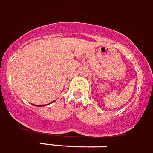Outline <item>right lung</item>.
<instances>
[{
	"label": "right lung",
	"instance_id": "1",
	"mask_svg": "<svg viewBox=\"0 0 153 153\" xmlns=\"http://www.w3.org/2000/svg\"><path fill=\"white\" fill-rule=\"evenodd\" d=\"M34 105H35V106H37V107H43V106H46V105H48V104H44V105H36V104H34Z\"/></svg>",
	"mask_w": 153,
	"mask_h": 153
}]
</instances>
